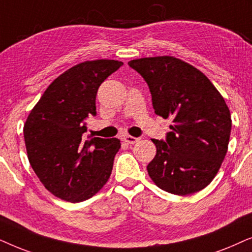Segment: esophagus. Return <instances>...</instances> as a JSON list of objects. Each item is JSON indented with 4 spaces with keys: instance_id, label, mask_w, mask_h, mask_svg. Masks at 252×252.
<instances>
[{
    "instance_id": "esophagus-1",
    "label": "esophagus",
    "mask_w": 252,
    "mask_h": 252,
    "mask_svg": "<svg viewBox=\"0 0 252 252\" xmlns=\"http://www.w3.org/2000/svg\"><path fill=\"white\" fill-rule=\"evenodd\" d=\"M123 140L126 144H135V143L138 142L139 138H137V137H132V136H124Z\"/></svg>"
}]
</instances>
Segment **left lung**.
<instances>
[{
	"mask_svg": "<svg viewBox=\"0 0 252 252\" xmlns=\"http://www.w3.org/2000/svg\"><path fill=\"white\" fill-rule=\"evenodd\" d=\"M130 68L145 80L154 113L173 119L165 140L152 139L157 154L147 173L160 189L186 196L212 182L226 157L231 119L210 79L172 56L132 60Z\"/></svg>",
	"mask_w": 252,
	"mask_h": 252,
	"instance_id": "8db88e82",
	"label": "left lung"
}]
</instances>
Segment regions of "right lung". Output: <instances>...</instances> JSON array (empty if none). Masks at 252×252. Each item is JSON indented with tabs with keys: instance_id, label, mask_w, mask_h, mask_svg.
<instances>
[{
	"instance_id": "obj_1",
	"label": "right lung",
	"mask_w": 252,
	"mask_h": 252,
	"mask_svg": "<svg viewBox=\"0 0 252 252\" xmlns=\"http://www.w3.org/2000/svg\"><path fill=\"white\" fill-rule=\"evenodd\" d=\"M121 65L95 60L72 66L50 84L26 120L30 163L46 189L66 202L91 198L112 174L120 139L86 136V120L96 114L99 86Z\"/></svg>"
}]
</instances>
